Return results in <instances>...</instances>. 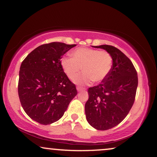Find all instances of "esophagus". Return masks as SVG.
Masks as SVG:
<instances>
[{"mask_svg": "<svg viewBox=\"0 0 157 157\" xmlns=\"http://www.w3.org/2000/svg\"><path fill=\"white\" fill-rule=\"evenodd\" d=\"M77 90H78V91H83V90H84V88L81 86H77Z\"/></svg>", "mask_w": 157, "mask_h": 157, "instance_id": "esophagus-1", "label": "esophagus"}]
</instances>
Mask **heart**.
Masks as SVG:
<instances>
[{
	"instance_id": "heart-1",
	"label": "heart",
	"mask_w": 157,
	"mask_h": 157,
	"mask_svg": "<svg viewBox=\"0 0 157 157\" xmlns=\"http://www.w3.org/2000/svg\"><path fill=\"white\" fill-rule=\"evenodd\" d=\"M73 57H63L61 65L68 78L73 79L78 75L83 67L84 71L75 79L79 84H87L94 80L100 82L110 73L113 65V58L105 50L81 48L74 50Z\"/></svg>"
}]
</instances>
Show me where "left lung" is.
<instances>
[{
	"label": "left lung",
	"mask_w": 157,
	"mask_h": 157,
	"mask_svg": "<svg viewBox=\"0 0 157 157\" xmlns=\"http://www.w3.org/2000/svg\"><path fill=\"white\" fill-rule=\"evenodd\" d=\"M95 48L109 52L113 65L104 80L89 88L85 114L93 127L107 130L121 123L129 112L136 97L138 75L131 60L117 48L109 45Z\"/></svg>",
	"instance_id": "1"
}]
</instances>
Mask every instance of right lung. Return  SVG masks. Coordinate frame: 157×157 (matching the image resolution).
<instances>
[{"mask_svg": "<svg viewBox=\"0 0 157 157\" xmlns=\"http://www.w3.org/2000/svg\"><path fill=\"white\" fill-rule=\"evenodd\" d=\"M75 46L61 42L43 44L21 63L18 97L25 112L37 123L46 125L59 120L78 94L61 65L63 55Z\"/></svg>", "mask_w": 157, "mask_h": 157, "instance_id": "obj_1", "label": "right lung"}]
</instances>
